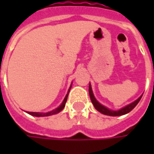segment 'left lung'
I'll return each mask as SVG.
<instances>
[{
	"instance_id": "left-lung-1",
	"label": "left lung",
	"mask_w": 154,
	"mask_h": 154,
	"mask_svg": "<svg viewBox=\"0 0 154 154\" xmlns=\"http://www.w3.org/2000/svg\"><path fill=\"white\" fill-rule=\"evenodd\" d=\"M89 95H90V98H91V101H92V104L94 105V108L97 109L98 111H99L100 113H102L103 115L106 116H122L127 114L128 112H130L132 109L137 105V103H139V101L140 100V98L142 97V95L137 98L135 101H134L133 103H129L126 106L122 107V109H118V110H112V109H109L105 106H103V104L98 102V100L95 98L94 95H93V92L92 90V86L91 84H89Z\"/></svg>"
}]
</instances>
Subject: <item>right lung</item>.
<instances>
[{"label":"right lung","instance_id":"obj_1","mask_svg":"<svg viewBox=\"0 0 154 154\" xmlns=\"http://www.w3.org/2000/svg\"><path fill=\"white\" fill-rule=\"evenodd\" d=\"M71 86H72V84H71V86L69 87V89H68V92L67 93V95H66V97L65 98L63 99V101H62V103H61V105L59 106V107H57L55 109H53V110H51V111H49V112H27L28 114H30V115L34 116H52V115H55V114H57V113H59L60 111H62L63 108L65 107V104H66V102H67V99H68V92L70 91V89H71Z\"/></svg>","mask_w":154,"mask_h":154}]
</instances>
